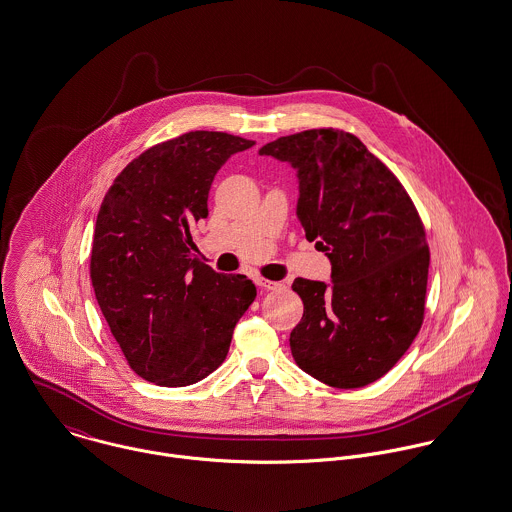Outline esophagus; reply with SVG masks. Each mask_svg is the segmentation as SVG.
<instances>
[{
    "instance_id": "obj_1",
    "label": "esophagus",
    "mask_w": 512,
    "mask_h": 512,
    "mask_svg": "<svg viewBox=\"0 0 512 512\" xmlns=\"http://www.w3.org/2000/svg\"><path fill=\"white\" fill-rule=\"evenodd\" d=\"M257 284L261 288H267V290H279L283 288V283H275V281H267V279H257Z\"/></svg>"
}]
</instances>
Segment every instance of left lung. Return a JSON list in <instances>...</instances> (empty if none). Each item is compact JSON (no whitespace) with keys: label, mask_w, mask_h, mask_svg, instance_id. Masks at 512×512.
Listing matches in <instances>:
<instances>
[{"label":"left lung","mask_w":512,"mask_h":512,"mask_svg":"<svg viewBox=\"0 0 512 512\" xmlns=\"http://www.w3.org/2000/svg\"><path fill=\"white\" fill-rule=\"evenodd\" d=\"M259 155L296 171V216L332 265V283H292L304 302L290 332L292 357L330 387H365L422 326L430 251L418 212L397 176L351 133L310 129Z\"/></svg>","instance_id":"8db88e82"}]
</instances>
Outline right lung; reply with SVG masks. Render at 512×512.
I'll return each mask as SVG.
<instances>
[{
  "instance_id": "add662e5",
  "label": "right lung",
  "mask_w": 512,
  "mask_h": 512,
  "mask_svg": "<svg viewBox=\"0 0 512 512\" xmlns=\"http://www.w3.org/2000/svg\"><path fill=\"white\" fill-rule=\"evenodd\" d=\"M255 141L190 131L133 159L96 220L90 277L129 367L149 383L186 387L216 371L257 296L245 275L194 257L190 226L208 216L214 176Z\"/></svg>"
}]
</instances>
